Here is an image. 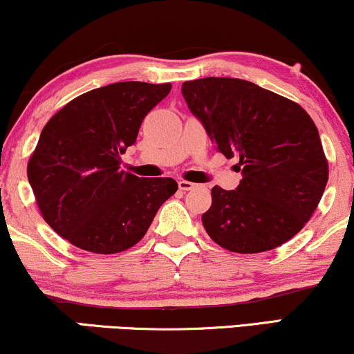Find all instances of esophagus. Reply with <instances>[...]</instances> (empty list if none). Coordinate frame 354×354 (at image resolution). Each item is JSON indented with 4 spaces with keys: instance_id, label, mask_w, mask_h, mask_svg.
<instances>
[{
    "instance_id": "34e87169",
    "label": "esophagus",
    "mask_w": 354,
    "mask_h": 354,
    "mask_svg": "<svg viewBox=\"0 0 354 354\" xmlns=\"http://www.w3.org/2000/svg\"><path fill=\"white\" fill-rule=\"evenodd\" d=\"M178 186H179V189H181L183 192H186V191H191V189L196 187V184L189 183V181H184V179H181V181L178 183Z\"/></svg>"
}]
</instances>
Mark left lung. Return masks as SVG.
<instances>
[{
  "label": "left lung",
  "mask_w": 354,
  "mask_h": 354,
  "mask_svg": "<svg viewBox=\"0 0 354 354\" xmlns=\"http://www.w3.org/2000/svg\"><path fill=\"white\" fill-rule=\"evenodd\" d=\"M183 97L212 142L239 157L236 191L215 186L205 231L237 253L272 250L316 210L328 167L311 117L290 99L239 78L184 82Z\"/></svg>",
  "instance_id": "obj_1"
}]
</instances>
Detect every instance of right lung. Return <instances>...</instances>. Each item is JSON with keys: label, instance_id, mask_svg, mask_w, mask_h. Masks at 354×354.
<instances>
[{"label": "right lung", "instance_id": "right-lung-1", "mask_svg": "<svg viewBox=\"0 0 354 354\" xmlns=\"http://www.w3.org/2000/svg\"><path fill=\"white\" fill-rule=\"evenodd\" d=\"M170 89V83H112L75 97L46 123L27 175L44 221L59 236L104 255L144 237L178 183L122 171L120 156Z\"/></svg>", "mask_w": 354, "mask_h": 354}]
</instances>
